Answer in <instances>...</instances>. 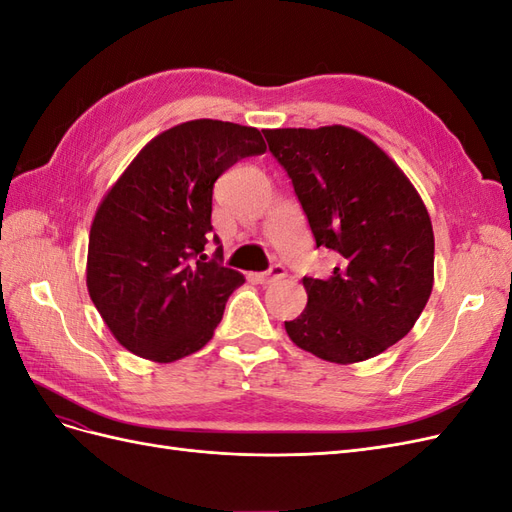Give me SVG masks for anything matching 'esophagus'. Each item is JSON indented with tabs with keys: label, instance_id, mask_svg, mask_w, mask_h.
Returning a JSON list of instances; mask_svg holds the SVG:
<instances>
[{
	"label": "esophagus",
	"instance_id": "34e87169",
	"mask_svg": "<svg viewBox=\"0 0 512 512\" xmlns=\"http://www.w3.org/2000/svg\"><path fill=\"white\" fill-rule=\"evenodd\" d=\"M282 277H286V269L282 267V265H273L269 271H265V273H256L254 275V280L258 282V284H273V282H277V280H282Z\"/></svg>",
	"mask_w": 512,
	"mask_h": 512
}]
</instances>
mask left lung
Masks as SVG:
<instances>
[{
	"label": "left lung",
	"instance_id": "left-lung-1",
	"mask_svg": "<svg viewBox=\"0 0 512 512\" xmlns=\"http://www.w3.org/2000/svg\"><path fill=\"white\" fill-rule=\"evenodd\" d=\"M292 179L316 247L337 254L327 280L303 277L307 305L284 322L301 350L359 363L408 335L433 288V228L414 185L346 126L262 130Z\"/></svg>",
	"mask_w": 512,
	"mask_h": 512
}]
</instances>
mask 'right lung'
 Returning <instances> with one entry per match:
<instances>
[{"label":"right lung","mask_w":512,"mask_h":512,"mask_svg":"<svg viewBox=\"0 0 512 512\" xmlns=\"http://www.w3.org/2000/svg\"><path fill=\"white\" fill-rule=\"evenodd\" d=\"M265 151L256 128L185 121L149 141L106 192L89 232L87 290L123 348L173 363L213 337L245 282L220 252L205 262L213 183Z\"/></svg>","instance_id":"obj_1"}]
</instances>
